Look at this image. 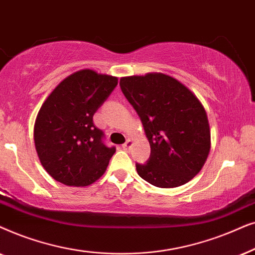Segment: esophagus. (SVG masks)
I'll return each instance as SVG.
<instances>
[{
	"mask_svg": "<svg viewBox=\"0 0 255 255\" xmlns=\"http://www.w3.org/2000/svg\"><path fill=\"white\" fill-rule=\"evenodd\" d=\"M131 145H133V141H131V140H127V141L125 142L124 144H122V148H124L125 150H130Z\"/></svg>",
	"mask_w": 255,
	"mask_h": 255,
	"instance_id": "1",
	"label": "esophagus"
}]
</instances>
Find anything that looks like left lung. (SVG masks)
Returning a JSON list of instances; mask_svg holds the SVG:
<instances>
[{
  "label": "left lung",
  "instance_id": "obj_1",
  "mask_svg": "<svg viewBox=\"0 0 255 255\" xmlns=\"http://www.w3.org/2000/svg\"><path fill=\"white\" fill-rule=\"evenodd\" d=\"M120 87L143 125L150 144L141 178L158 188H176L201 171L210 151L208 115L188 87L163 73L124 77Z\"/></svg>",
  "mask_w": 255,
  "mask_h": 255
}]
</instances>
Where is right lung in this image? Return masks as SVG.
Instances as JSON below:
<instances>
[{
    "instance_id": "add662e5",
    "label": "right lung",
    "mask_w": 255,
    "mask_h": 255,
    "mask_svg": "<svg viewBox=\"0 0 255 255\" xmlns=\"http://www.w3.org/2000/svg\"><path fill=\"white\" fill-rule=\"evenodd\" d=\"M118 85V78L81 70L64 79L37 115L33 138L39 161L65 185L87 186L100 178L115 147L104 143L93 115Z\"/></svg>"
}]
</instances>
